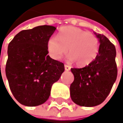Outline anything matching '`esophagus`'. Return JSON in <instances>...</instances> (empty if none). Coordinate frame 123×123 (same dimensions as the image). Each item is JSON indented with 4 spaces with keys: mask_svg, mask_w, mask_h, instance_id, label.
<instances>
[{
    "mask_svg": "<svg viewBox=\"0 0 123 123\" xmlns=\"http://www.w3.org/2000/svg\"><path fill=\"white\" fill-rule=\"evenodd\" d=\"M65 70L66 71H68V70H70V67L68 66V65H65Z\"/></svg>",
    "mask_w": 123,
    "mask_h": 123,
    "instance_id": "esophagus-1",
    "label": "esophagus"
}]
</instances>
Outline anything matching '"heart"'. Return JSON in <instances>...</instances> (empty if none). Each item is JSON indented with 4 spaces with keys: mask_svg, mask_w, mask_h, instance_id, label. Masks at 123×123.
<instances>
[{
    "mask_svg": "<svg viewBox=\"0 0 123 123\" xmlns=\"http://www.w3.org/2000/svg\"><path fill=\"white\" fill-rule=\"evenodd\" d=\"M68 60L75 61L79 66L90 64L96 58L99 50V40L95 35L73 27L61 28L58 37L51 36L47 42V50L50 56L59 61L68 52Z\"/></svg>",
    "mask_w": 123,
    "mask_h": 123,
    "instance_id": "obj_1",
    "label": "heart"
}]
</instances>
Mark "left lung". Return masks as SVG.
Masks as SVG:
<instances>
[{
	"label": "left lung",
	"mask_w": 123,
	"mask_h": 123,
	"mask_svg": "<svg viewBox=\"0 0 123 123\" xmlns=\"http://www.w3.org/2000/svg\"><path fill=\"white\" fill-rule=\"evenodd\" d=\"M100 43L93 61L82 68H71L74 81L70 85V98L77 105L93 107L108 97L116 80L117 70L115 45L104 35L94 32Z\"/></svg>",
	"instance_id": "8db88e82"
}]
</instances>
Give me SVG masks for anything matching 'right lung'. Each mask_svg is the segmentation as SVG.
Returning a JSON list of instances; mask_svg holds the SVG:
<instances>
[{
	"mask_svg": "<svg viewBox=\"0 0 123 123\" xmlns=\"http://www.w3.org/2000/svg\"><path fill=\"white\" fill-rule=\"evenodd\" d=\"M55 30L52 25L24 30L8 45L6 75L13 96L23 105L47 101L53 84L65 70L62 62L48 55L47 42Z\"/></svg>",
	"mask_w": 123,
	"mask_h": 123,
	"instance_id": "1",
	"label": "right lung"
}]
</instances>
